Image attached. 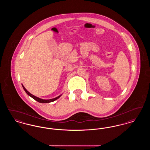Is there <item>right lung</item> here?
Here are the masks:
<instances>
[{
    "mask_svg": "<svg viewBox=\"0 0 150 150\" xmlns=\"http://www.w3.org/2000/svg\"><path fill=\"white\" fill-rule=\"evenodd\" d=\"M22 87H23V89H24V91H25V92L27 93L28 95H29V96H30L31 97H32L33 99H34V100H36V101H38V102H39V103H50V102H53V101H54V100H57V99H58L62 95V94H61V95H59V96H58L57 97H56V98H52V99H50V100H43V99H42V98H39V97H36L35 96H34L33 94H31V93H30L29 92H28L27 90H26V89L24 87V86H23V84H22Z\"/></svg>",
    "mask_w": 150,
    "mask_h": 150,
    "instance_id": "right-lung-1",
    "label": "right lung"
}]
</instances>
